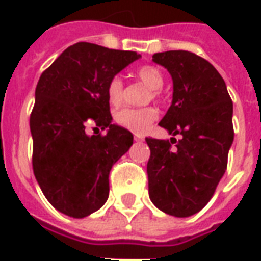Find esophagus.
Here are the masks:
<instances>
[{
    "instance_id": "obj_1",
    "label": "esophagus",
    "mask_w": 261,
    "mask_h": 261,
    "mask_svg": "<svg viewBox=\"0 0 261 261\" xmlns=\"http://www.w3.org/2000/svg\"><path fill=\"white\" fill-rule=\"evenodd\" d=\"M134 140H136V141H142V140H144V137L136 134V136H134Z\"/></svg>"
}]
</instances>
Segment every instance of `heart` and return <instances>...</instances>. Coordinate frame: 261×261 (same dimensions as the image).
<instances>
[{"label":"heart","instance_id":"heart-1","mask_svg":"<svg viewBox=\"0 0 261 261\" xmlns=\"http://www.w3.org/2000/svg\"><path fill=\"white\" fill-rule=\"evenodd\" d=\"M136 76L141 81L144 85L151 88V97L159 96V89L164 86V75L156 67L153 65H144L137 69ZM123 80L120 76H113L109 81L108 84V99L110 105L117 106L123 100ZM158 117V112L153 108H144V109H133L124 108L120 109L119 112L114 114V121L121 127H124L127 130L133 133H145L151 127L153 121Z\"/></svg>","mask_w":261,"mask_h":261}]
</instances>
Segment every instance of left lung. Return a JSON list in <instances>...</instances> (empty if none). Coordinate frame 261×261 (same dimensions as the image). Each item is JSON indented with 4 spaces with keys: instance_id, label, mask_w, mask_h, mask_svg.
Listing matches in <instances>:
<instances>
[{
    "instance_id": "1",
    "label": "left lung",
    "mask_w": 261,
    "mask_h": 261,
    "mask_svg": "<svg viewBox=\"0 0 261 261\" xmlns=\"http://www.w3.org/2000/svg\"><path fill=\"white\" fill-rule=\"evenodd\" d=\"M152 61L173 80L172 105L159 125L181 138H145L148 192L161 211L185 218L207 205L226 170L233 105L222 76L200 56L170 50L153 54Z\"/></svg>"
}]
</instances>
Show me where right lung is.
<instances>
[{
	"instance_id": "obj_1",
	"label": "right lung",
	"mask_w": 261,
	"mask_h": 261,
	"mask_svg": "<svg viewBox=\"0 0 261 261\" xmlns=\"http://www.w3.org/2000/svg\"><path fill=\"white\" fill-rule=\"evenodd\" d=\"M141 57L93 43L69 46L46 71L31 114L33 173L48 202L60 213L84 218L109 197L110 169L133 145V134L112 124L108 84ZM89 121L106 136H88Z\"/></svg>"
}]
</instances>
